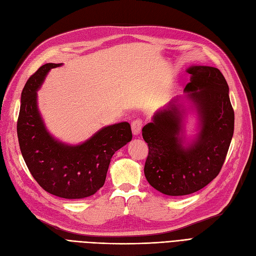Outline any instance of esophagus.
Masks as SVG:
<instances>
[{
    "label": "esophagus",
    "instance_id": "obj_1",
    "mask_svg": "<svg viewBox=\"0 0 256 256\" xmlns=\"http://www.w3.org/2000/svg\"><path fill=\"white\" fill-rule=\"evenodd\" d=\"M142 127H143V120H134V122H131V129H132V134H134V136H138L140 134V130H142Z\"/></svg>",
    "mask_w": 256,
    "mask_h": 256
}]
</instances>
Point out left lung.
Returning a JSON list of instances; mask_svg holds the SVG:
<instances>
[{
	"label": "left lung",
	"instance_id": "1",
	"mask_svg": "<svg viewBox=\"0 0 256 256\" xmlns=\"http://www.w3.org/2000/svg\"><path fill=\"white\" fill-rule=\"evenodd\" d=\"M186 72L190 79L184 95L158 109L142 129L149 148L145 177L167 196L190 195L215 179L234 132V111L222 72L206 66H192ZM188 112L198 116V134L192 139L184 136Z\"/></svg>",
	"mask_w": 256,
	"mask_h": 256
}]
</instances>
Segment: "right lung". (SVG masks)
Returning <instances> with one entry per match:
<instances>
[{
	"mask_svg": "<svg viewBox=\"0 0 256 256\" xmlns=\"http://www.w3.org/2000/svg\"><path fill=\"white\" fill-rule=\"evenodd\" d=\"M39 68L25 84L16 134L24 161L40 186L66 199L94 195L106 181L111 158L132 138L129 122L106 126L84 142L72 145L59 140L48 130L38 107V90L52 68Z\"/></svg>",
	"mask_w": 256,
	"mask_h": 256,
	"instance_id": "obj_1",
	"label": "right lung"
}]
</instances>
